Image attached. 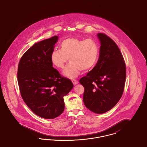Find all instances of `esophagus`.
Here are the masks:
<instances>
[{"label":"esophagus","mask_w":147,"mask_h":147,"mask_svg":"<svg viewBox=\"0 0 147 147\" xmlns=\"http://www.w3.org/2000/svg\"><path fill=\"white\" fill-rule=\"evenodd\" d=\"M71 82H72V83H73L74 85H77V84L79 83L78 81L77 80H76V79H72V80H71Z\"/></svg>","instance_id":"1"}]
</instances>
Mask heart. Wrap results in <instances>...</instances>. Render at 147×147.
I'll return each mask as SVG.
<instances>
[{
  "label": "heart",
  "instance_id": "heart-1",
  "mask_svg": "<svg viewBox=\"0 0 147 147\" xmlns=\"http://www.w3.org/2000/svg\"><path fill=\"white\" fill-rule=\"evenodd\" d=\"M61 49H55L51 54V61L56 68L62 69L70 61L63 71L65 77L75 78L81 70L88 71L93 69L98 63L100 48L94 40H80L69 38L60 43Z\"/></svg>",
  "mask_w": 147,
  "mask_h": 147
}]
</instances>
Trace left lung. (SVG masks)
Here are the masks:
<instances>
[{"mask_svg":"<svg viewBox=\"0 0 147 147\" xmlns=\"http://www.w3.org/2000/svg\"><path fill=\"white\" fill-rule=\"evenodd\" d=\"M98 36L101 43L98 63L79 82L84 88V105L92 112L100 114L110 110L121 98L126 68L116 43L104 34L98 33Z\"/></svg>","mask_w":147,"mask_h":147,"instance_id":"1","label":"left lung"}]
</instances>
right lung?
Returning a JSON list of instances; mask_svg holds the SVG:
<instances>
[{"label":"right lung","instance_id":"add662e5","mask_svg":"<svg viewBox=\"0 0 147 147\" xmlns=\"http://www.w3.org/2000/svg\"><path fill=\"white\" fill-rule=\"evenodd\" d=\"M58 37L35 43L22 55L18 82L21 97L31 110L43 119H53L64 110L63 97L73 89L70 79L53 67L51 54Z\"/></svg>","mask_w":147,"mask_h":147}]
</instances>
